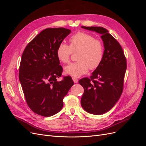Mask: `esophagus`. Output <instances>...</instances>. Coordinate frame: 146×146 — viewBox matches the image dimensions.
<instances>
[{"mask_svg":"<svg viewBox=\"0 0 146 146\" xmlns=\"http://www.w3.org/2000/svg\"><path fill=\"white\" fill-rule=\"evenodd\" d=\"M72 80H73V81H74V83H76L78 82V79L76 78V77H72Z\"/></svg>","mask_w":146,"mask_h":146,"instance_id":"1","label":"esophagus"}]
</instances>
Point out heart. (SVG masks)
<instances>
[{"instance_id":"heart-1","label":"heart","mask_w":146,"mask_h":146,"mask_svg":"<svg viewBox=\"0 0 146 146\" xmlns=\"http://www.w3.org/2000/svg\"><path fill=\"white\" fill-rule=\"evenodd\" d=\"M70 45L61 43L56 49L57 58L63 63L69 62L72 52H79L76 63L66 66V74L74 77H80L86 74L89 68L91 70L98 68L104 58V43L91 34L78 32L69 39Z\"/></svg>"}]
</instances>
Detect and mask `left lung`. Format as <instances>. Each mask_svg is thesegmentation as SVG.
Returning <instances> with one entry per match:
<instances>
[{
  "instance_id": "obj_1",
  "label": "left lung",
  "mask_w": 146,
  "mask_h": 146,
  "mask_svg": "<svg viewBox=\"0 0 146 146\" xmlns=\"http://www.w3.org/2000/svg\"><path fill=\"white\" fill-rule=\"evenodd\" d=\"M101 35L104 46V58L98 68L89 78L78 83L83 87L81 99L82 108L86 111L100 115L111 110L120 98L127 69L122 48L109 32L99 27H81Z\"/></svg>"
}]
</instances>
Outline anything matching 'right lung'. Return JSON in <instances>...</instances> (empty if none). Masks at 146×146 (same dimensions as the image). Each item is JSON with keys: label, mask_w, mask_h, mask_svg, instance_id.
<instances>
[{"label": "right lung", "mask_w": 146, "mask_h": 146, "mask_svg": "<svg viewBox=\"0 0 146 146\" xmlns=\"http://www.w3.org/2000/svg\"><path fill=\"white\" fill-rule=\"evenodd\" d=\"M71 31L48 28L30 41L21 60L19 78L30 108L39 115L49 117L58 113L63 99L74 82L69 76L58 82L63 68L56 49Z\"/></svg>", "instance_id": "right-lung-1"}]
</instances>
